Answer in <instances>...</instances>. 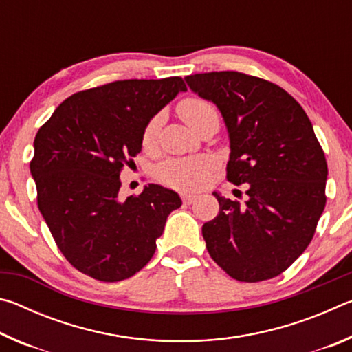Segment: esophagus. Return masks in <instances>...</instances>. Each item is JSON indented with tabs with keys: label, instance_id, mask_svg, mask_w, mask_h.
<instances>
[{
	"label": "esophagus",
	"instance_id": "1",
	"mask_svg": "<svg viewBox=\"0 0 352 352\" xmlns=\"http://www.w3.org/2000/svg\"><path fill=\"white\" fill-rule=\"evenodd\" d=\"M197 197H199V195L195 192H182V199H183L184 204H188V205H190L192 201H195V199H197Z\"/></svg>",
	"mask_w": 352,
	"mask_h": 352
}]
</instances>
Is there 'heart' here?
<instances>
[{
	"label": "heart",
	"mask_w": 352,
	"mask_h": 352,
	"mask_svg": "<svg viewBox=\"0 0 352 352\" xmlns=\"http://www.w3.org/2000/svg\"><path fill=\"white\" fill-rule=\"evenodd\" d=\"M178 113L188 126L195 130L208 118L217 116L214 105L201 98H186L178 104ZM160 127V116L152 118L142 132V146L152 147L157 140ZM212 168V160L208 157L168 160L158 166L157 177L158 180L172 188H195L204 183L208 170Z\"/></svg>",
	"instance_id": "b5f03b06"
}]
</instances>
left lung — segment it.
Wrapping results in <instances>:
<instances>
[{
	"label": "left lung",
	"mask_w": 352,
	"mask_h": 352,
	"mask_svg": "<svg viewBox=\"0 0 352 352\" xmlns=\"http://www.w3.org/2000/svg\"><path fill=\"white\" fill-rule=\"evenodd\" d=\"M188 87L217 107L230 138L226 178L247 200H219L201 226L206 248L231 278L258 283L289 269L311 243L326 205L327 164L306 111L269 80L237 71L190 74Z\"/></svg>",
	"instance_id": "obj_1"
}]
</instances>
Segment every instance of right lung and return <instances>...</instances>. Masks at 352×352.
<instances>
[{
	"mask_svg": "<svg viewBox=\"0 0 352 352\" xmlns=\"http://www.w3.org/2000/svg\"><path fill=\"white\" fill-rule=\"evenodd\" d=\"M186 90L182 77L107 83L65 99L35 135L31 175L38 210L79 272L115 283L152 259L182 199L148 184L122 200L119 175L141 152L147 122Z\"/></svg>",
	"mask_w": 352,
	"mask_h": 352,
	"instance_id": "obj_1",
	"label": "right lung"
}]
</instances>
